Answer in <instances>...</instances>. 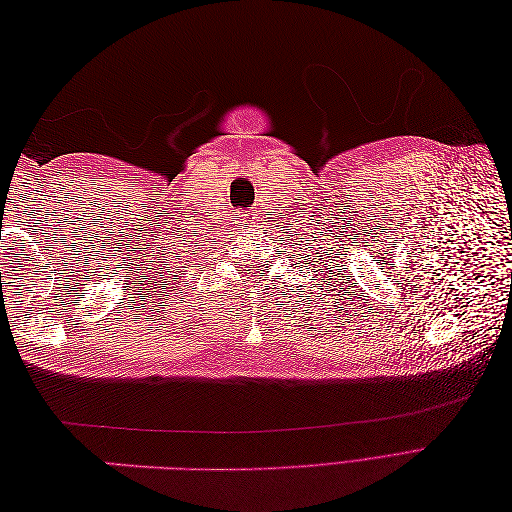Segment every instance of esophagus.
I'll return each instance as SVG.
<instances>
[{"mask_svg": "<svg viewBox=\"0 0 512 512\" xmlns=\"http://www.w3.org/2000/svg\"><path fill=\"white\" fill-rule=\"evenodd\" d=\"M239 213H241V215H239L241 224H254V220H256V218H254V215H256L254 211H239Z\"/></svg>", "mask_w": 512, "mask_h": 512, "instance_id": "obj_1", "label": "esophagus"}]
</instances>
